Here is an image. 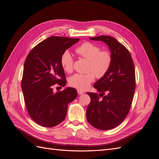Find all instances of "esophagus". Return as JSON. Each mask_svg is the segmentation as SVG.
<instances>
[{"instance_id": "34e87169", "label": "esophagus", "mask_w": 159, "mask_h": 159, "mask_svg": "<svg viewBox=\"0 0 159 159\" xmlns=\"http://www.w3.org/2000/svg\"><path fill=\"white\" fill-rule=\"evenodd\" d=\"M77 92H78V94H83V93H84V92L81 90H78Z\"/></svg>"}]
</instances>
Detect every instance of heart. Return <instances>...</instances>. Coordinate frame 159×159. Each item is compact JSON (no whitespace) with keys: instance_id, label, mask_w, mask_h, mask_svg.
I'll list each match as a JSON object with an SVG mask.
<instances>
[{"instance_id":"obj_1","label":"heart","mask_w":159,"mask_h":159,"mask_svg":"<svg viewBox=\"0 0 159 159\" xmlns=\"http://www.w3.org/2000/svg\"><path fill=\"white\" fill-rule=\"evenodd\" d=\"M76 52L81 57L88 60L86 74H75L69 78V85L78 90L87 89L94 81L96 76L98 78L105 76L112 63V56L107 50L101 51L98 45L86 42L76 49ZM60 63L63 70L71 72L73 69L74 60L70 52L65 51L60 58Z\"/></svg>"}]
</instances>
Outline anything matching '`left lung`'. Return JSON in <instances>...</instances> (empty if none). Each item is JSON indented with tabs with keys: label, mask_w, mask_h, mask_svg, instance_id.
Returning a JSON list of instances; mask_svg holds the SVG:
<instances>
[{
	"label": "left lung",
	"mask_w": 159,
	"mask_h": 159,
	"mask_svg": "<svg viewBox=\"0 0 159 159\" xmlns=\"http://www.w3.org/2000/svg\"><path fill=\"white\" fill-rule=\"evenodd\" d=\"M90 39L105 43L112 56L108 72L94 85L99 96L87 92L91 100L87 109L88 122L97 129L108 130L122 123L131 107L135 89L134 64L129 51L113 37L101 35Z\"/></svg>",
	"instance_id": "8db88e82"
}]
</instances>
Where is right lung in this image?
Segmentation results:
<instances>
[{"mask_svg": "<svg viewBox=\"0 0 159 159\" xmlns=\"http://www.w3.org/2000/svg\"><path fill=\"white\" fill-rule=\"evenodd\" d=\"M79 40L49 37L36 45L25 60L21 83L25 105L31 118L42 126L51 128L61 123L68 105L78 96L76 89L71 87L54 93L52 86L66 85L61 56Z\"/></svg>", "mask_w": 159, "mask_h": 159, "instance_id": "add662e5", "label": "right lung"}]
</instances>
